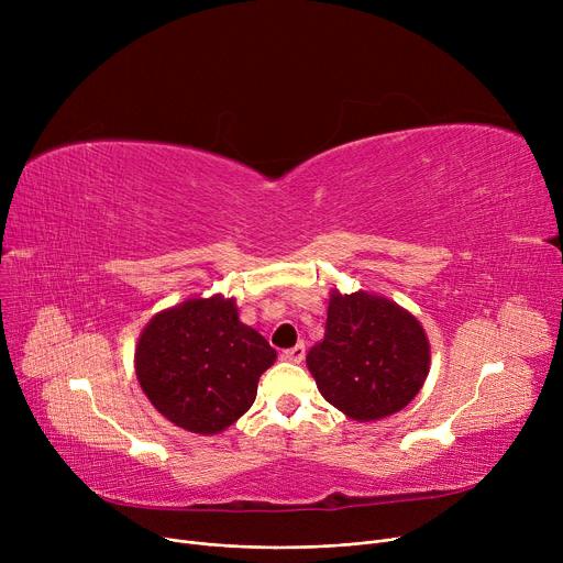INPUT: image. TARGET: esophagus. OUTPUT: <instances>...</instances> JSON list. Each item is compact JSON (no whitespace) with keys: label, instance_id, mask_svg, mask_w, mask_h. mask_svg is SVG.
Segmentation results:
<instances>
[{"label":"esophagus","instance_id":"esophagus-1","mask_svg":"<svg viewBox=\"0 0 563 563\" xmlns=\"http://www.w3.org/2000/svg\"><path fill=\"white\" fill-rule=\"evenodd\" d=\"M280 358L287 361V363H301L306 358V346L297 344V346H291V349H285L280 353Z\"/></svg>","mask_w":563,"mask_h":563}]
</instances>
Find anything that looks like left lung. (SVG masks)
Returning <instances> with one entry per match:
<instances>
[{
	"instance_id": "1",
	"label": "left lung",
	"mask_w": 563,
	"mask_h": 563,
	"mask_svg": "<svg viewBox=\"0 0 563 563\" xmlns=\"http://www.w3.org/2000/svg\"><path fill=\"white\" fill-rule=\"evenodd\" d=\"M429 358L424 329L410 312L367 291H333L327 333L306 363L323 399L351 420L372 422L412 401Z\"/></svg>"
}]
</instances>
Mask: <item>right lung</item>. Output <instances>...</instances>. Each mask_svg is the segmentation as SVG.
<instances>
[{"label": "right lung", "mask_w": 563, "mask_h": 563, "mask_svg": "<svg viewBox=\"0 0 563 563\" xmlns=\"http://www.w3.org/2000/svg\"><path fill=\"white\" fill-rule=\"evenodd\" d=\"M276 351L240 321L234 301L189 299L159 312L136 344V378L166 420L191 433H219L253 406Z\"/></svg>", "instance_id": "obj_1"}]
</instances>
